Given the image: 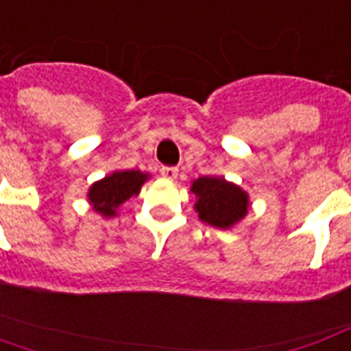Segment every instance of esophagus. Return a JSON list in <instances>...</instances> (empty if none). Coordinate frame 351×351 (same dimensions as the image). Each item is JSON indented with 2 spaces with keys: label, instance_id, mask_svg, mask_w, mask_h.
Listing matches in <instances>:
<instances>
[{
  "label": "esophagus",
  "instance_id": "34e87169",
  "mask_svg": "<svg viewBox=\"0 0 351 351\" xmlns=\"http://www.w3.org/2000/svg\"><path fill=\"white\" fill-rule=\"evenodd\" d=\"M160 173H162V176L167 178V180H175L176 176H178V169H176V167H162Z\"/></svg>",
  "mask_w": 351,
  "mask_h": 351
}]
</instances>
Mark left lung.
Returning <instances> with one entry per match:
<instances>
[{"mask_svg":"<svg viewBox=\"0 0 351 351\" xmlns=\"http://www.w3.org/2000/svg\"><path fill=\"white\" fill-rule=\"evenodd\" d=\"M191 193L200 221L221 230L234 228L250 208L247 191L224 176H200L191 182Z\"/></svg>","mask_w":351,"mask_h":351,"instance_id":"8db88e82","label":"left lung"}]
</instances>
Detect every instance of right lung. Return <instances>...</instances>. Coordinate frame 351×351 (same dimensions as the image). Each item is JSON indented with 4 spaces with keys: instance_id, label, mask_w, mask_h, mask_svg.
I'll return each instance as SVG.
<instances>
[{
    "instance_id": "obj_1",
    "label": "right lung",
    "mask_w": 351,
    "mask_h": 351,
    "mask_svg": "<svg viewBox=\"0 0 351 351\" xmlns=\"http://www.w3.org/2000/svg\"><path fill=\"white\" fill-rule=\"evenodd\" d=\"M149 178V173H141L138 169L114 171L90 186L86 195L88 202L92 204L93 211H97L104 219L116 217L119 206L132 197H138L141 186Z\"/></svg>"
}]
</instances>
